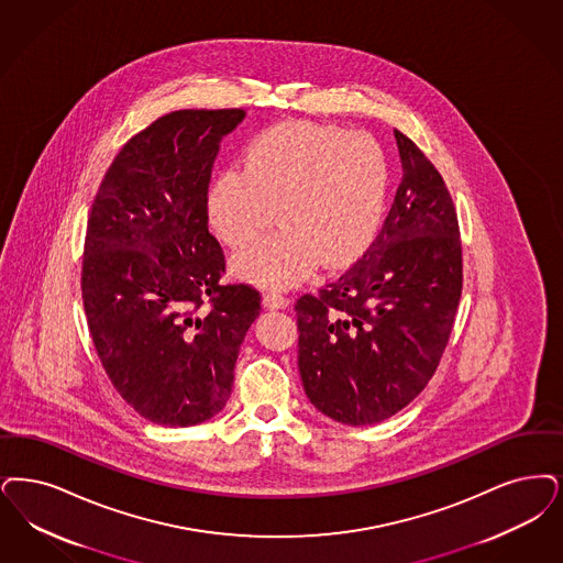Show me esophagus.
Returning <instances> with one entry per match:
<instances>
[{
	"instance_id": "esophagus-1",
	"label": "esophagus",
	"mask_w": 563,
	"mask_h": 563,
	"mask_svg": "<svg viewBox=\"0 0 563 563\" xmlns=\"http://www.w3.org/2000/svg\"><path fill=\"white\" fill-rule=\"evenodd\" d=\"M289 306V297L280 295V292L271 291L264 295V308L268 310H283Z\"/></svg>"
}]
</instances>
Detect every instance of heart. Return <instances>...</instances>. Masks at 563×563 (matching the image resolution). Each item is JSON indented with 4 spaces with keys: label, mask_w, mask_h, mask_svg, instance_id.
Instances as JSON below:
<instances>
[{
    "label": "heart",
    "mask_w": 563,
    "mask_h": 563,
    "mask_svg": "<svg viewBox=\"0 0 563 563\" xmlns=\"http://www.w3.org/2000/svg\"><path fill=\"white\" fill-rule=\"evenodd\" d=\"M389 163L368 134L289 121L255 135L243 167L209 188L207 216L218 239L243 247L274 222L280 228L243 249L234 271L264 287H292L324 264L361 257L382 228Z\"/></svg>",
    "instance_id": "obj_1"
}]
</instances>
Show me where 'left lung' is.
I'll return each instance as SVG.
<instances>
[{"instance_id":"1","label":"left lung","mask_w":563,"mask_h":563,"mask_svg":"<svg viewBox=\"0 0 563 563\" xmlns=\"http://www.w3.org/2000/svg\"><path fill=\"white\" fill-rule=\"evenodd\" d=\"M405 176L361 260L297 299V366L310 402L345 426L410 405L449 345L463 291L456 209L440 172L394 132Z\"/></svg>"}]
</instances>
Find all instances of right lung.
I'll list each match as a JSON object with an SVG mask.
<instances>
[{
    "instance_id": "1",
    "label": "right lung",
    "mask_w": 563,
    "mask_h": 563,
    "mask_svg": "<svg viewBox=\"0 0 563 563\" xmlns=\"http://www.w3.org/2000/svg\"><path fill=\"white\" fill-rule=\"evenodd\" d=\"M243 109H184L132 135L91 202L81 297L93 347L119 396L165 428L224 408L262 295L222 285L207 190L220 140Z\"/></svg>"
}]
</instances>
